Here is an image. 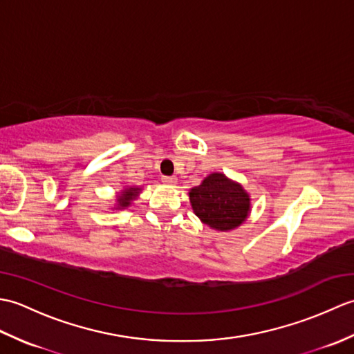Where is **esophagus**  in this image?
I'll return each instance as SVG.
<instances>
[{"instance_id": "1", "label": "esophagus", "mask_w": 354, "mask_h": 354, "mask_svg": "<svg viewBox=\"0 0 354 354\" xmlns=\"http://www.w3.org/2000/svg\"><path fill=\"white\" fill-rule=\"evenodd\" d=\"M162 183L167 185H175L178 183V178L176 176H162Z\"/></svg>"}]
</instances>
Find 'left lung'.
Returning <instances> with one entry per match:
<instances>
[{
	"label": "left lung",
	"mask_w": 354,
	"mask_h": 354,
	"mask_svg": "<svg viewBox=\"0 0 354 354\" xmlns=\"http://www.w3.org/2000/svg\"><path fill=\"white\" fill-rule=\"evenodd\" d=\"M193 213L212 230L228 232L239 228L251 213V196L245 187L225 173H209L189 192Z\"/></svg>",
	"instance_id": "obj_1"
}]
</instances>
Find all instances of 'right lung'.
I'll list each match as a JSON object with an SVG mask.
<instances>
[{
    "mask_svg": "<svg viewBox=\"0 0 354 354\" xmlns=\"http://www.w3.org/2000/svg\"><path fill=\"white\" fill-rule=\"evenodd\" d=\"M141 190V187L137 185H124L123 189L115 194V204L112 207V209L129 208L132 205V202L135 199H138Z\"/></svg>",
    "mask_w": 354,
    "mask_h": 354,
    "instance_id": "obj_1",
    "label": "right lung"
}]
</instances>
